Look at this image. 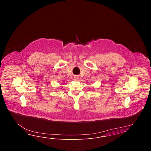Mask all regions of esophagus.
Segmentation results:
<instances>
[{
	"label": "esophagus",
	"instance_id": "1",
	"mask_svg": "<svg viewBox=\"0 0 151 151\" xmlns=\"http://www.w3.org/2000/svg\"><path fill=\"white\" fill-rule=\"evenodd\" d=\"M74 80H76V81H78V80H79V78L78 77H74Z\"/></svg>",
	"mask_w": 151,
	"mask_h": 151
}]
</instances>
